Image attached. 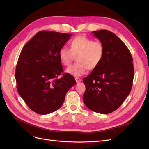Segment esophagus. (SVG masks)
<instances>
[{"label": "esophagus", "mask_w": 149, "mask_h": 149, "mask_svg": "<svg viewBox=\"0 0 149 149\" xmlns=\"http://www.w3.org/2000/svg\"><path fill=\"white\" fill-rule=\"evenodd\" d=\"M75 80H76V82L77 83L81 81V79H80L79 78H75Z\"/></svg>", "instance_id": "obj_1"}]
</instances>
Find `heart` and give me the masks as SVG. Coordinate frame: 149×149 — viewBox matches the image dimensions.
I'll list each match as a JSON object with an SVG mask.
<instances>
[{"mask_svg": "<svg viewBox=\"0 0 149 149\" xmlns=\"http://www.w3.org/2000/svg\"><path fill=\"white\" fill-rule=\"evenodd\" d=\"M70 47V49L66 47H61L58 56L66 66L70 65L76 56L77 62L66 70L67 73L74 76H82L88 69L96 68L104 55V47L100 41H93L83 35L72 38Z\"/></svg>", "mask_w": 149, "mask_h": 149, "instance_id": "1", "label": "heart"}]
</instances>
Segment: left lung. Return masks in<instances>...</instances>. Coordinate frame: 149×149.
<instances>
[{
  "label": "left lung",
  "mask_w": 149,
  "mask_h": 149,
  "mask_svg": "<svg viewBox=\"0 0 149 149\" xmlns=\"http://www.w3.org/2000/svg\"><path fill=\"white\" fill-rule=\"evenodd\" d=\"M93 35L104 47L101 63L83 78V100L89 109L106 114L118 109L131 91L134 76L132 57L122 40L106 30Z\"/></svg>",
  "instance_id": "8db88e82"
}]
</instances>
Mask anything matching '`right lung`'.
<instances>
[{
    "label": "right lung",
    "mask_w": 149,
    "mask_h": 149,
    "mask_svg": "<svg viewBox=\"0 0 149 149\" xmlns=\"http://www.w3.org/2000/svg\"><path fill=\"white\" fill-rule=\"evenodd\" d=\"M71 34L43 30L36 33L22 49L15 70L17 89L31 110L48 114L59 109L68 91L76 84L63 72L58 52Z\"/></svg>",
    "instance_id": "add662e5"
}]
</instances>
